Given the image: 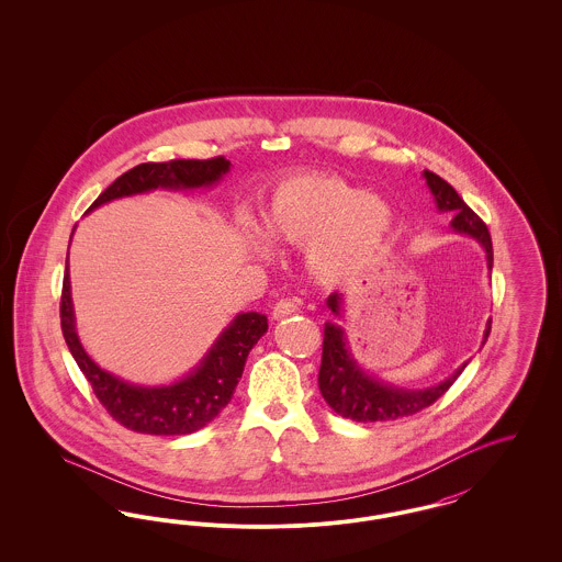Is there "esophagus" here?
Segmentation results:
<instances>
[{
    "label": "esophagus",
    "mask_w": 562,
    "mask_h": 562,
    "mask_svg": "<svg viewBox=\"0 0 562 562\" xmlns=\"http://www.w3.org/2000/svg\"><path fill=\"white\" fill-rule=\"evenodd\" d=\"M299 307H296V303L291 301V299H280L276 305H273V312H271V316H273V321H282V318H286V316H291L294 314Z\"/></svg>",
    "instance_id": "1"
}]
</instances>
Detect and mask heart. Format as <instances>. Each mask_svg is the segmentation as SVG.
I'll use <instances>...</instances> for the list:
<instances>
[{"label":"heart","mask_w":562,"mask_h":562,"mask_svg":"<svg viewBox=\"0 0 562 562\" xmlns=\"http://www.w3.org/2000/svg\"><path fill=\"white\" fill-rule=\"evenodd\" d=\"M261 225L268 240L305 246V268L318 284L341 286L379 259L394 236L396 213L344 177L303 172L273 189ZM250 238L268 257L263 240L255 232Z\"/></svg>","instance_id":"1"}]
</instances>
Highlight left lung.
<instances>
[{
  "mask_svg": "<svg viewBox=\"0 0 562 562\" xmlns=\"http://www.w3.org/2000/svg\"><path fill=\"white\" fill-rule=\"evenodd\" d=\"M424 179L429 193L434 195V204L438 213L454 214L451 221V229L459 236H468L481 244L486 259V269L491 273L493 269V244L486 225L474 214V211L459 198L445 179L438 175L424 170ZM326 307L335 316V321L324 322V344H322V364L318 374L322 398L341 417L360 422V424H373V422H392L419 413L429 404L438 401L451 385L461 371L468 367L463 362L451 376L445 381L422 387V390H408L394 385L390 381L379 379L376 374L369 373L356 358L349 348L346 328L339 324L346 314V294L333 293L326 299ZM491 333V321L486 322L482 346L486 344Z\"/></svg>",
  "mask_w": 562,
  "mask_h": 562,
  "instance_id": "8db88e82",
  "label": "left lung"
}]
</instances>
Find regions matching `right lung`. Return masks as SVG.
Segmentation results:
<instances>
[{"label": "right lung", "instance_id": "1", "mask_svg": "<svg viewBox=\"0 0 562 562\" xmlns=\"http://www.w3.org/2000/svg\"><path fill=\"white\" fill-rule=\"evenodd\" d=\"M232 170V161L172 160L164 164H138L109 186L86 211L101 209L113 200L143 195L151 191H195L213 189ZM74 238V232H71ZM60 326L67 348L76 358L81 373L92 385L97 398L124 428L156 434L183 436L209 426L214 417L232 401L240 381L248 351L268 333V316L257 312H240L234 316L202 360L188 374L161 383L140 385L101 369L81 346L76 324V310L71 299L69 252L63 278L60 296Z\"/></svg>", "mask_w": 562, "mask_h": 562}]
</instances>
